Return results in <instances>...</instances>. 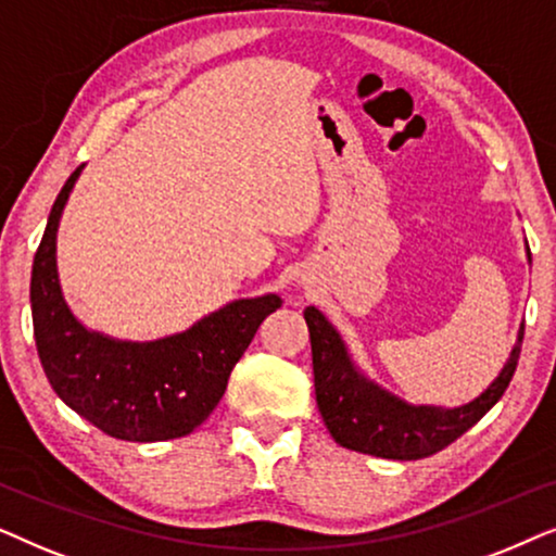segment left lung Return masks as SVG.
Here are the masks:
<instances>
[{
    "instance_id": "1",
    "label": "left lung",
    "mask_w": 556,
    "mask_h": 556,
    "mask_svg": "<svg viewBox=\"0 0 556 556\" xmlns=\"http://www.w3.org/2000/svg\"><path fill=\"white\" fill-rule=\"evenodd\" d=\"M305 323L313 343L317 409L332 440L355 453L389 457V460H419L440 453L483 419V414L498 402L514 379L523 343L521 325L519 340L498 379L476 402L457 409H438V406H409L366 381L355 371L343 340L320 309L307 307Z\"/></svg>"
}]
</instances>
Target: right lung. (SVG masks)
<instances>
[{
    "mask_svg": "<svg viewBox=\"0 0 556 556\" xmlns=\"http://www.w3.org/2000/svg\"><path fill=\"white\" fill-rule=\"evenodd\" d=\"M80 167L65 180L35 251L29 305L35 345L50 387L73 412L127 442H162L201 427L277 294L239 300L180 336L127 343L86 330L65 305L55 269V233Z\"/></svg>",
    "mask_w": 556,
    "mask_h": 556,
    "instance_id": "obj_1",
    "label": "right lung"
}]
</instances>
